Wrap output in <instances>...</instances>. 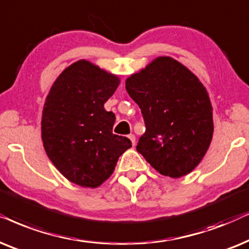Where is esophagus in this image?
<instances>
[{
  "label": "esophagus",
  "instance_id": "obj_1",
  "mask_svg": "<svg viewBox=\"0 0 249 249\" xmlns=\"http://www.w3.org/2000/svg\"><path fill=\"white\" fill-rule=\"evenodd\" d=\"M128 139H130L131 140V142H132V144H135V135L134 134H130L128 135Z\"/></svg>",
  "mask_w": 249,
  "mask_h": 249
}]
</instances>
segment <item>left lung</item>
Wrapping results in <instances>:
<instances>
[{"mask_svg": "<svg viewBox=\"0 0 249 249\" xmlns=\"http://www.w3.org/2000/svg\"><path fill=\"white\" fill-rule=\"evenodd\" d=\"M141 109L145 132L137 150L165 177L181 178L200 163L213 138L210 97L197 76L170 57H158L125 82Z\"/></svg>", "mask_w": 249, "mask_h": 249, "instance_id": "1", "label": "left lung"}]
</instances>
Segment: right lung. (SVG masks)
<instances>
[{
	"label": "right lung",
	"instance_id": "obj_1",
	"mask_svg": "<svg viewBox=\"0 0 249 249\" xmlns=\"http://www.w3.org/2000/svg\"><path fill=\"white\" fill-rule=\"evenodd\" d=\"M119 84L90 61L69 66L53 83L42 115V140L53 165L72 183L97 188L112 174L130 139L112 133L115 114L105 102Z\"/></svg>",
	"mask_w": 249,
	"mask_h": 249
}]
</instances>
